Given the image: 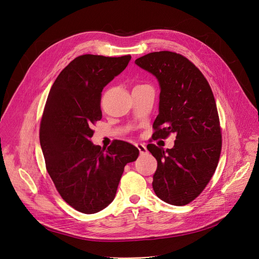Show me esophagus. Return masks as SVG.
<instances>
[{
  "label": "esophagus",
  "instance_id": "34e87169",
  "mask_svg": "<svg viewBox=\"0 0 259 259\" xmlns=\"http://www.w3.org/2000/svg\"><path fill=\"white\" fill-rule=\"evenodd\" d=\"M136 147H137L139 153H140L141 155L147 154V149H146V146H145L144 144H142V143H136Z\"/></svg>",
  "mask_w": 259,
  "mask_h": 259
}]
</instances>
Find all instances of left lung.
<instances>
[{
  "mask_svg": "<svg viewBox=\"0 0 259 259\" xmlns=\"http://www.w3.org/2000/svg\"><path fill=\"white\" fill-rule=\"evenodd\" d=\"M159 82V115L153 139L176 134L172 149L147 144L157 159L153 189L164 202L182 206L195 200L213 176L221 152L215 99L198 67L184 56L160 51L135 60Z\"/></svg>",
  "mask_w": 259,
  "mask_h": 259,
  "instance_id": "1",
  "label": "left lung"
}]
</instances>
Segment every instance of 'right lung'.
Masks as SVG:
<instances>
[{
    "mask_svg": "<svg viewBox=\"0 0 259 259\" xmlns=\"http://www.w3.org/2000/svg\"><path fill=\"white\" fill-rule=\"evenodd\" d=\"M130 59L79 56L61 70L46 101L40 143L47 171L61 198L85 214L114 201L125 166L139 155L126 141L115 140L105 149L90 140L92 124L102 117L101 92Z\"/></svg>",
    "mask_w": 259,
    "mask_h": 259,
    "instance_id": "right-lung-1",
    "label": "right lung"
}]
</instances>
